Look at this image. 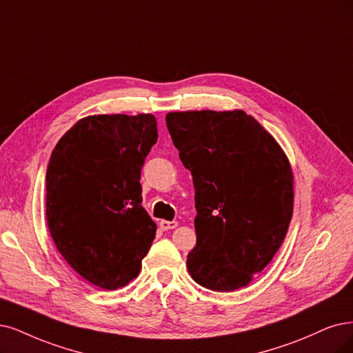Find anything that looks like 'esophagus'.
<instances>
[{"instance_id":"1","label":"esophagus","mask_w":353,"mask_h":353,"mask_svg":"<svg viewBox=\"0 0 353 353\" xmlns=\"http://www.w3.org/2000/svg\"><path fill=\"white\" fill-rule=\"evenodd\" d=\"M177 227V221H160V228L167 231V230H173Z\"/></svg>"}]
</instances>
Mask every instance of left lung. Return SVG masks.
<instances>
[{"instance_id":"obj_1","label":"left lung","mask_w":353,"mask_h":353,"mask_svg":"<svg viewBox=\"0 0 353 353\" xmlns=\"http://www.w3.org/2000/svg\"><path fill=\"white\" fill-rule=\"evenodd\" d=\"M168 132L194 186V282L216 292L247 286L279 250L294 211L285 152L243 110L170 112Z\"/></svg>"}]
</instances>
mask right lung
Returning <instances> with one entry per match:
<instances>
[{"label":"right lung","instance_id":"obj_1","mask_svg":"<svg viewBox=\"0 0 353 353\" xmlns=\"http://www.w3.org/2000/svg\"><path fill=\"white\" fill-rule=\"evenodd\" d=\"M157 138L152 114H94L78 121L52 151L50 236L78 275L101 290L135 279L155 237L139 179Z\"/></svg>","mask_w":353,"mask_h":353}]
</instances>
